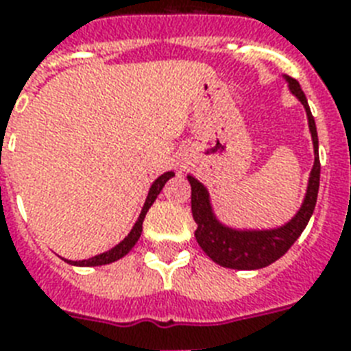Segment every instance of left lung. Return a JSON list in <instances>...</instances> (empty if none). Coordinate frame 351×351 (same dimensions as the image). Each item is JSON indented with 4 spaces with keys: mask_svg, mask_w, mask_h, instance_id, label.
Masks as SVG:
<instances>
[{
    "mask_svg": "<svg viewBox=\"0 0 351 351\" xmlns=\"http://www.w3.org/2000/svg\"><path fill=\"white\" fill-rule=\"evenodd\" d=\"M284 78L288 82L291 95L304 106L311 140H313L315 162L311 167L304 202L293 219L277 230H233V228H228L219 222V219L215 217L209 193L202 182H198L195 176L187 175V180L191 184L193 219L197 222L195 237H197L198 245L206 251V255L213 262H217L219 266L231 267V269H261V267L269 266L293 245L295 240L299 239L300 233L308 226L313 209H315L319 180H321L319 138H317L315 120L311 117L310 106H308L306 95L300 89L299 82L289 76H284Z\"/></svg>",
    "mask_w": 351,
    "mask_h": 351,
    "instance_id": "obj_1",
    "label": "left lung"
}]
</instances>
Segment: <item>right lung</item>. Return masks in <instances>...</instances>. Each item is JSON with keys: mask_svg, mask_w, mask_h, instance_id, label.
I'll list each match as a JSON object with an SVG mask.
<instances>
[{"mask_svg": "<svg viewBox=\"0 0 351 351\" xmlns=\"http://www.w3.org/2000/svg\"><path fill=\"white\" fill-rule=\"evenodd\" d=\"M171 176H175L173 171H167L164 173L162 176H158L156 180L153 182V186L149 187V193H147V198H145V204H143L142 208V213L138 217L136 224L132 226L131 233L127 234L125 239L121 240L120 244H117L112 250L106 251V253H100V255L93 256V258H87V261H67L69 264H73V266H104V264H111L114 261H120L121 256H125L129 251L134 247V244L138 242L140 239V234H142V224H143V219H145V215H147L149 208L153 206V202L156 200V197L160 195L162 191V187L165 186V182L169 180Z\"/></svg>", "mask_w": 351, "mask_h": 351, "instance_id": "right-lung-1", "label": "right lung"}]
</instances>
